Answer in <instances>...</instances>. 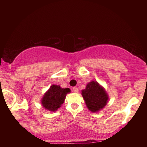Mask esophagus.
I'll use <instances>...</instances> for the list:
<instances>
[{
	"label": "esophagus",
	"mask_w": 147,
	"mask_h": 147,
	"mask_svg": "<svg viewBox=\"0 0 147 147\" xmlns=\"http://www.w3.org/2000/svg\"><path fill=\"white\" fill-rule=\"evenodd\" d=\"M73 91L75 92H78V91H79V89L77 88V87H74L73 88Z\"/></svg>",
	"instance_id": "esophagus-1"
}]
</instances>
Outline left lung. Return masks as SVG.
Returning a JSON list of instances; mask_svg holds the SVG:
<instances>
[{"label": "left lung", "instance_id": "obj_1", "mask_svg": "<svg viewBox=\"0 0 147 147\" xmlns=\"http://www.w3.org/2000/svg\"><path fill=\"white\" fill-rule=\"evenodd\" d=\"M82 95L88 109L92 113L102 110L109 102V96L105 88L97 81L88 83L86 88L82 90Z\"/></svg>", "mask_w": 147, "mask_h": 147}]
</instances>
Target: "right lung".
<instances>
[{"instance_id":"1","label":"right lung","mask_w":147,"mask_h":147,"mask_svg":"<svg viewBox=\"0 0 147 147\" xmlns=\"http://www.w3.org/2000/svg\"><path fill=\"white\" fill-rule=\"evenodd\" d=\"M71 92L68 88H61L59 85H52L41 99V105L50 112H56L65 101L67 94Z\"/></svg>"}]
</instances>
